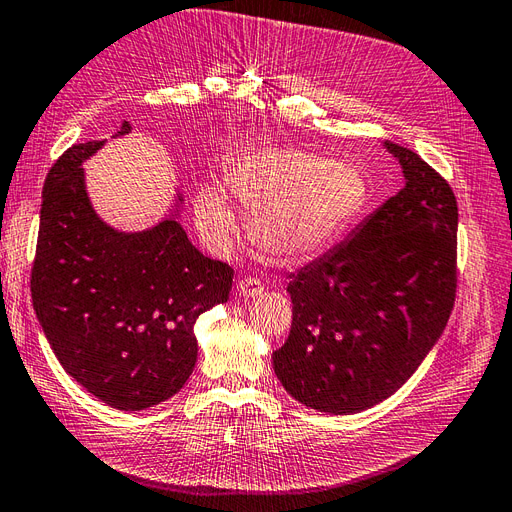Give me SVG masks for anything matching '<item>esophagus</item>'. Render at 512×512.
I'll use <instances>...</instances> for the list:
<instances>
[{
    "instance_id": "obj_1",
    "label": "esophagus",
    "mask_w": 512,
    "mask_h": 512,
    "mask_svg": "<svg viewBox=\"0 0 512 512\" xmlns=\"http://www.w3.org/2000/svg\"><path fill=\"white\" fill-rule=\"evenodd\" d=\"M237 288H239V292L243 294L245 299H252V297H256V294H260L262 290H265V284H262L260 277L247 275V277H241Z\"/></svg>"
}]
</instances>
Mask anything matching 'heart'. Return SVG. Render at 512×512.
Returning <instances> with one entry per match:
<instances>
[{"mask_svg":"<svg viewBox=\"0 0 512 512\" xmlns=\"http://www.w3.org/2000/svg\"><path fill=\"white\" fill-rule=\"evenodd\" d=\"M228 194L252 209V237L277 260L301 262L327 252L367 205V181L348 160H324L299 147H254L226 168ZM196 220L213 241L237 228L224 190L196 196Z\"/></svg>","mask_w":512,"mask_h":512,"instance_id":"obj_1","label":"heart"}]
</instances>
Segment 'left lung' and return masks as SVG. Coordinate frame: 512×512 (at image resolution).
I'll return each mask as SVG.
<instances>
[{
	"instance_id": "obj_1",
	"label": "left lung",
	"mask_w": 512,
	"mask_h": 512,
	"mask_svg": "<svg viewBox=\"0 0 512 512\" xmlns=\"http://www.w3.org/2000/svg\"><path fill=\"white\" fill-rule=\"evenodd\" d=\"M406 185L333 252L290 273L292 327L273 352L307 408L354 414L404 384L438 342L457 292V198L418 153L386 141Z\"/></svg>"
}]
</instances>
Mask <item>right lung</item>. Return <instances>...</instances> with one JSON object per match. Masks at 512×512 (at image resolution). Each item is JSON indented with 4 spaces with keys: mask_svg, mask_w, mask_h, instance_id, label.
Here are the masks:
<instances>
[{
    "mask_svg": "<svg viewBox=\"0 0 512 512\" xmlns=\"http://www.w3.org/2000/svg\"><path fill=\"white\" fill-rule=\"evenodd\" d=\"M128 132L123 121L115 136ZM102 145H72L46 175L32 301L57 361L76 382L106 406L145 410L190 378L194 324L228 301L232 267L196 250L175 218L143 232L106 226L81 168Z\"/></svg>",
    "mask_w": 512,
    "mask_h": 512,
    "instance_id": "1",
    "label": "right lung"
}]
</instances>
